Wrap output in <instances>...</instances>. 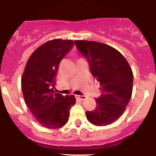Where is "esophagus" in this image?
Returning <instances> with one entry per match:
<instances>
[{"label": "esophagus", "instance_id": "34e87169", "mask_svg": "<svg viewBox=\"0 0 156 156\" xmlns=\"http://www.w3.org/2000/svg\"><path fill=\"white\" fill-rule=\"evenodd\" d=\"M78 96V98H80V100H82V101H83V100H85L86 98H87V95H85V94H83V95H77Z\"/></svg>", "mask_w": 156, "mask_h": 156}]
</instances>
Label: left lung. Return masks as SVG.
Here are the masks:
<instances>
[{
  "mask_svg": "<svg viewBox=\"0 0 156 156\" xmlns=\"http://www.w3.org/2000/svg\"><path fill=\"white\" fill-rule=\"evenodd\" d=\"M75 43L89 62L102 92L96 99L95 109L86 112L87 119L97 126L112 124L121 117L131 98V68L122 53L108 44L87 40H76Z\"/></svg>",
  "mask_w": 156,
  "mask_h": 156,
  "instance_id": "8db88e82",
  "label": "left lung"
}]
</instances>
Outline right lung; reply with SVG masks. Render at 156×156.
<instances>
[{"instance_id": "1", "label": "right lung", "mask_w": 156, "mask_h": 156, "mask_svg": "<svg viewBox=\"0 0 156 156\" xmlns=\"http://www.w3.org/2000/svg\"><path fill=\"white\" fill-rule=\"evenodd\" d=\"M73 45L72 40L55 39L39 46L28 58L21 79L27 106L39 124L49 129L66 125L76 102L75 95L63 96L52 88L61 61Z\"/></svg>"}]
</instances>
